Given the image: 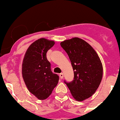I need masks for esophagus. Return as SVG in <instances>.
Listing matches in <instances>:
<instances>
[{"instance_id":"obj_1","label":"esophagus","mask_w":120,"mask_h":120,"mask_svg":"<svg viewBox=\"0 0 120 120\" xmlns=\"http://www.w3.org/2000/svg\"><path fill=\"white\" fill-rule=\"evenodd\" d=\"M59 76H60V78L61 79L63 78V73H60V74H59Z\"/></svg>"}]
</instances>
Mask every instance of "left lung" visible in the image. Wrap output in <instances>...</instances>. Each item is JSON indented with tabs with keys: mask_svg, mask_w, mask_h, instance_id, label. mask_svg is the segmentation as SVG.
Returning a JSON list of instances; mask_svg holds the SVG:
<instances>
[{
	"mask_svg": "<svg viewBox=\"0 0 120 120\" xmlns=\"http://www.w3.org/2000/svg\"><path fill=\"white\" fill-rule=\"evenodd\" d=\"M60 45L68 54L74 72L73 80H64V83L76 100L88 99L102 81L103 67L99 56L91 45L78 38L66 40Z\"/></svg>",
	"mask_w": 120,
	"mask_h": 120,
	"instance_id": "8db88e82",
	"label": "left lung"
}]
</instances>
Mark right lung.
<instances>
[{
    "mask_svg": "<svg viewBox=\"0 0 120 120\" xmlns=\"http://www.w3.org/2000/svg\"><path fill=\"white\" fill-rule=\"evenodd\" d=\"M54 42L41 38L31 44L26 52L22 65L24 81L29 91L39 100H44L52 93L57 85L59 76L51 69L47 52Z\"/></svg>",
    "mask_w": 120,
    "mask_h": 120,
    "instance_id": "add662e5",
    "label": "right lung"
}]
</instances>
